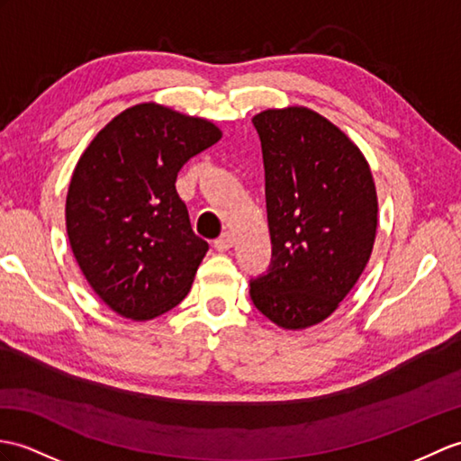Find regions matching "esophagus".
Here are the masks:
<instances>
[{"label": "esophagus", "instance_id": "esophagus-1", "mask_svg": "<svg viewBox=\"0 0 461 461\" xmlns=\"http://www.w3.org/2000/svg\"><path fill=\"white\" fill-rule=\"evenodd\" d=\"M231 245H233V233H230V231L221 233L220 238L213 241V248H216L218 251H228V249H231Z\"/></svg>", "mask_w": 461, "mask_h": 461}]
</instances>
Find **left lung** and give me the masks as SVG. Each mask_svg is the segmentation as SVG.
Here are the masks:
<instances>
[{"instance_id": "obj_1", "label": "left lung", "mask_w": 461, "mask_h": 461, "mask_svg": "<svg viewBox=\"0 0 461 461\" xmlns=\"http://www.w3.org/2000/svg\"><path fill=\"white\" fill-rule=\"evenodd\" d=\"M261 139L273 257L251 301L285 330L326 320L357 283L377 233V190L359 147L291 105L253 117Z\"/></svg>"}]
</instances>
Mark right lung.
I'll return each mask as SVG.
<instances>
[{
  "label": "right lung",
  "mask_w": 461,
  "mask_h": 461,
  "mask_svg": "<svg viewBox=\"0 0 461 461\" xmlns=\"http://www.w3.org/2000/svg\"><path fill=\"white\" fill-rule=\"evenodd\" d=\"M202 117L155 102L127 108L92 139L67 194V233L94 293L113 312L151 320L190 291L208 241L176 192L182 165L218 143Z\"/></svg>",
  "instance_id": "add662e5"
}]
</instances>
